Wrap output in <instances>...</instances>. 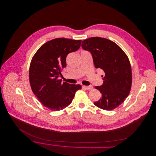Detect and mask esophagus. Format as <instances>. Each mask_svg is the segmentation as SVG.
Returning <instances> with one entry per match:
<instances>
[{
  "instance_id": "esophagus-1",
  "label": "esophagus",
  "mask_w": 156,
  "mask_h": 156,
  "mask_svg": "<svg viewBox=\"0 0 156 156\" xmlns=\"http://www.w3.org/2000/svg\"><path fill=\"white\" fill-rule=\"evenodd\" d=\"M83 88H85L86 90H92L93 88V87L91 85H90V86H83Z\"/></svg>"
}]
</instances>
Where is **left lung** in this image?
Instances as JSON below:
<instances>
[{
    "instance_id": "left-lung-1",
    "label": "left lung",
    "mask_w": 156,
    "mask_h": 156,
    "mask_svg": "<svg viewBox=\"0 0 156 156\" xmlns=\"http://www.w3.org/2000/svg\"><path fill=\"white\" fill-rule=\"evenodd\" d=\"M82 47L91 54L95 67L101 69L103 83L96 86L101 93L97 107L111 111L128 97L132 86V69L126 54L114 42L105 38L91 37L82 42Z\"/></svg>"
}]
</instances>
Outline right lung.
<instances>
[{"instance_id": "1", "label": "right lung", "mask_w": 156, "mask_h": 156, "mask_svg": "<svg viewBox=\"0 0 156 156\" xmlns=\"http://www.w3.org/2000/svg\"><path fill=\"white\" fill-rule=\"evenodd\" d=\"M81 40L58 38L50 41L37 51L29 68L31 88L40 102L56 111L69 106L80 85L62 82L59 79L61 70L66 66L67 55L77 51Z\"/></svg>"}]
</instances>
